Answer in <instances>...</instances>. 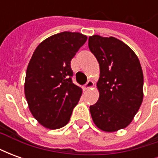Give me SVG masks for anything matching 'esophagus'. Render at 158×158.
<instances>
[{
  "instance_id": "1",
  "label": "esophagus",
  "mask_w": 158,
  "mask_h": 158,
  "mask_svg": "<svg viewBox=\"0 0 158 158\" xmlns=\"http://www.w3.org/2000/svg\"><path fill=\"white\" fill-rule=\"evenodd\" d=\"M93 86H94V83H93V81H91V80H88L87 83L84 85V89L86 90V89H89V88H91Z\"/></svg>"
}]
</instances>
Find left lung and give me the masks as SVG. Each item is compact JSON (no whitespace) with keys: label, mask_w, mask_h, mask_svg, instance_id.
Segmentation results:
<instances>
[{"label":"left lung","mask_w":158,"mask_h":158,"mask_svg":"<svg viewBox=\"0 0 158 158\" xmlns=\"http://www.w3.org/2000/svg\"><path fill=\"white\" fill-rule=\"evenodd\" d=\"M89 49L100 65L99 99L89 106L95 124L106 132L124 129L143 100V73L135 53L114 37H89Z\"/></svg>","instance_id":"left-lung-1"}]
</instances>
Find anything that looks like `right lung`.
<instances>
[{
	"mask_svg": "<svg viewBox=\"0 0 158 158\" xmlns=\"http://www.w3.org/2000/svg\"><path fill=\"white\" fill-rule=\"evenodd\" d=\"M87 37L59 33L40 44L29 61L24 93L34 118L45 128L60 129L69 123L82 89L73 83L71 60Z\"/></svg>",
	"mask_w": 158,
	"mask_h": 158,
	"instance_id": "obj_1",
	"label": "right lung"
}]
</instances>
